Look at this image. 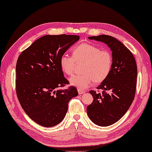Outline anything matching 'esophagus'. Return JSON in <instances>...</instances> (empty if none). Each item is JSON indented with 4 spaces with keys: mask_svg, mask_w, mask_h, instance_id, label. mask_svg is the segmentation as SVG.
<instances>
[{
    "mask_svg": "<svg viewBox=\"0 0 152 152\" xmlns=\"http://www.w3.org/2000/svg\"><path fill=\"white\" fill-rule=\"evenodd\" d=\"M78 92H79V94H83L85 93L86 92L84 91H82V90H80V89H78Z\"/></svg>",
    "mask_w": 152,
    "mask_h": 152,
    "instance_id": "esophagus-1",
    "label": "esophagus"
}]
</instances>
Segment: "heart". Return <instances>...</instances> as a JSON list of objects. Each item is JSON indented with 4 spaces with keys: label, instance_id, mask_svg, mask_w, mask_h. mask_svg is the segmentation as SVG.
<instances>
[{
    "label": "heart",
    "instance_id": "b5f03b06",
    "mask_svg": "<svg viewBox=\"0 0 152 152\" xmlns=\"http://www.w3.org/2000/svg\"><path fill=\"white\" fill-rule=\"evenodd\" d=\"M76 64H83V74L71 77L69 82L79 89L85 90L93 80L95 83H101L107 79L112 69L113 56L109 50L85 42L73 49V56L64 54L60 58L61 71L67 75H73Z\"/></svg>",
    "mask_w": 152,
    "mask_h": 152
}]
</instances>
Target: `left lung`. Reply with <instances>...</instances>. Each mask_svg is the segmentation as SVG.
Returning a JSON list of instances; mask_svg holds the SVG:
<instances>
[{
	"mask_svg": "<svg viewBox=\"0 0 152 152\" xmlns=\"http://www.w3.org/2000/svg\"><path fill=\"white\" fill-rule=\"evenodd\" d=\"M88 39L104 42L112 52V69L107 79L97 86L102 92L90 91L94 100L86 108L90 119L96 125L110 126L125 115L134 100L137 63L131 52L114 37L102 35Z\"/></svg>",
	"mask_w": 152,
	"mask_h": 152,
	"instance_id": "left-lung-1",
	"label": "left lung"
}]
</instances>
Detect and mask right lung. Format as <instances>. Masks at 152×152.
Returning a JSON list of instances; mask_svg holds the SVG:
<instances>
[{"label":"right lung","instance_id":"obj_1","mask_svg":"<svg viewBox=\"0 0 152 152\" xmlns=\"http://www.w3.org/2000/svg\"><path fill=\"white\" fill-rule=\"evenodd\" d=\"M78 35H45L21 52L16 64L15 90L25 112L45 127L57 125L64 119L68 103L78 96L60 67L61 56L78 41Z\"/></svg>","mask_w":152,"mask_h":152}]
</instances>
